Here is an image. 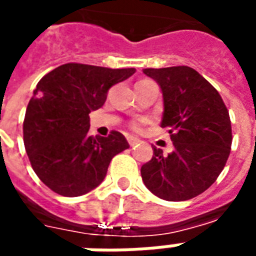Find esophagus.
<instances>
[{
  "mask_svg": "<svg viewBox=\"0 0 256 256\" xmlns=\"http://www.w3.org/2000/svg\"><path fill=\"white\" fill-rule=\"evenodd\" d=\"M128 144H130V146H134L136 144L140 142V140L136 137H128Z\"/></svg>",
  "mask_w": 256,
  "mask_h": 256,
  "instance_id": "1",
  "label": "esophagus"
}]
</instances>
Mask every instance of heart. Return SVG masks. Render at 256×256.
<instances>
[{"instance_id":"1","label":"heart","mask_w":256,"mask_h":256,"mask_svg":"<svg viewBox=\"0 0 256 256\" xmlns=\"http://www.w3.org/2000/svg\"><path fill=\"white\" fill-rule=\"evenodd\" d=\"M144 81H148V80H144Z\"/></svg>"}]
</instances>
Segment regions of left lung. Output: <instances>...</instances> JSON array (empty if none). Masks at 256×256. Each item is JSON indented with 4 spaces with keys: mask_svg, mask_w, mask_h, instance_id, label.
Masks as SVG:
<instances>
[{
    "mask_svg": "<svg viewBox=\"0 0 256 256\" xmlns=\"http://www.w3.org/2000/svg\"><path fill=\"white\" fill-rule=\"evenodd\" d=\"M162 94V128L174 150L153 149L141 166L148 190L166 200H187L208 190L224 170L232 145L229 112L214 86L188 66L144 69Z\"/></svg>",
    "mask_w": 256,
    "mask_h": 256,
    "instance_id": "1",
    "label": "left lung"
}]
</instances>
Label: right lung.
Instances as JSON below:
<instances>
[{"mask_svg":"<svg viewBox=\"0 0 256 256\" xmlns=\"http://www.w3.org/2000/svg\"><path fill=\"white\" fill-rule=\"evenodd\" d=\"M134 73V68L65 64L38 82L22 124L24 145L38 178L54 192H90L104 180L112 157L128 149L119 132L94 137L88 130L90 114L103 106L110 88Z\"/></svg>","mask_w":256,"mask_h":256,"instance_id":"1","label":"right lung"}]
</instances>
